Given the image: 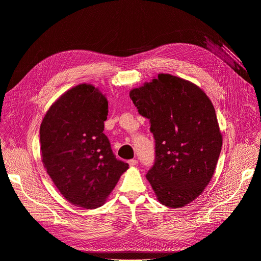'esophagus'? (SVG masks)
<instances>
[{
  "label": "esophagus",
  "instance_id": "1",
  "mask_svg": "<svg viewBox=\"0 0 261 261\" xmlns=\"http://www.w3.org/2000/svg\"><path fill=\"white\" fill-rule=\"evenodd\" d=\"M137 163H138V161H137L136 159H131V160L128 161V164H129L130 166H135Z\"/></svg>",
  "mask_w": 261,
  "mask_h": 261
}]
</instances>
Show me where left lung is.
<instances>
[{
    "label": "left lung",
    "mask_w": 261,
    "mask_h": 261,
    "mask_svg": "<svg viewBox=\"0 0 261 261\" xmlns=\"http://www.w3.org/2000/svg\"><path fill=\"white\" fill-rule=\"evenodd\" d=\"M130 98L155 138V162L145 176L162 204L182 207L202 193L220 156L213 103L194 84L163 73Z\"/></svg>",
    "instance_id": "left-lung-1"
}]
</instances>
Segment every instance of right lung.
Instances as JSON below:
<instances>
[{
  "label": "right lung",
  "instance_id": "1",
  "mask_svg": "<svg viewBox=\"0 0 261 261\" xmlns=\"http://www.w3.org/2000/svg\"><path fill=\"white\" fill-rule=\"evenodd\" d=\"M108 102L92 85L64 93L40 126L41 157L61 194L84 208L102 205L128 163L118 160L103 133Z\"/></svg>",
  "mask_w": 261,
  "mask_h": 261
}]
</instances>
